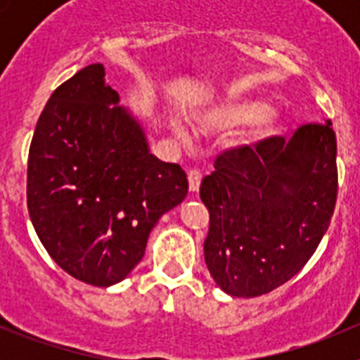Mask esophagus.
<instances>
[{"label":"esophagus","mask_w":360,"mask_h":360,"mask_svg":"<svg viewBox=\"0 0 360 360\" xmlns=\"http://www.w3.org/2000/svg\"><path fill=\"white\" fill-rule=\"evenodd\" d=\"M187 180H189V189L196 193L200 189V184H202V173L198 169H191L187 173Z\"/></svg>","instance_id":"esophagus-1"}]
</instances>
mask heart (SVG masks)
<instances>
[{"mask_svg": "<svg viewBox=\"0 0 360 360\" xmlns=\"http://www.w3.org/2000/svg\"><path fill=\"white\" fill-rule=\"evenodd\" d=\"M270 106L257 98L234 97L225 103H219L207 110L202 115V126L211 131H221V129H232L238 126H247L259 120V135L269 131Z\"/></svg>", "mask_w": 360, "mask_h": 360, "instance_id": "obj_1", "label": "heart"}]
</instances>
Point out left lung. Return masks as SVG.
Instances as JSON below:
<instances>
[{
    "label": "left lung",
    "mask_w": 360,
    "mask_h": 360,
    "mask_svg": "<svg viewBox=\"0 0 360 360\" xmlns=\"http://www.w3.org/2000/svg\"><path fill=\"white\" fill-rule=\"evenodd\" d=\"M200 198L209 209L203 254L216 285L234 297L281 287L316 252L335 209L332 122L224 151Z\"/></svg>",
    "instance_id": "8db88e82"
}]
</instances>
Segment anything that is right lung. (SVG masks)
<instances>
[{"label":"right lung","instance_id":"right-lung-1","mask_svg":"<svg viewBox=\"0 0 360 360\" xmlns=\"http://www.w3.org/2000/svg\"><path fill=\"white\" fill-rule=\"evenodd\" d=\"M117 104L101 63L79 70L49 98L28 151L32 225L53 262L94 287L135 269L151 229L189 189L186 171L153 157Z\"/></svg>","mask_w":360,"mask_h":360}]
</instances>
